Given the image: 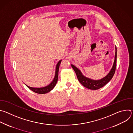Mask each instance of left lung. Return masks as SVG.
Listing matches in <instances>:
<instances>
[{
    "label": "left lung",
    "mask_w": 133,
    "mask_h": 133,
    "mask_svg": "<svg viewBox=\"0 0 133 133\" xmlns=\"http://www.w3.org/2000/svg\"><path fill=\"white\" fill-rule=\"evenodd\" d=\"M116 58H117V48L115 46V60L114 62L112 67L108 74L105 76L103 78L99 80H94L88 78L82 74L81 71L75 66L71 64V66L74 70L76 74L77 78L81 84L84 86L85 87H86L88 89L92 90L98 89L106 84H107L112 78L114 75L115 74L116 67Z\"/></svg>",
    "instance_id": "8db88e82"
}]
</instances>
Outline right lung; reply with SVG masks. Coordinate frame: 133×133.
Returning <instances> with one entry per match:
<instances>
[{"label": "right lung", "mask_w": 133, "mask_h": 133, "mask_svg": "<svg viewBox=\"0 0 133 133\" xmlns=\"http://www.w3.org/2000/svg\"><path fill=\"white\" fill-rule=\"evenodd\" d=\"M62 62V60H60L57 64L56 65V70H55V77L52 81L47 86L43 87H40V88H36V87H31L27 86L26 85V86L29 88L30 90L33 91L34 92L37 93V94H46L49 91H50L56 86L58 78V71H59V67L61 64V63Z\"/></svg>", "instance_id": "obj_1"}]
</instances>
